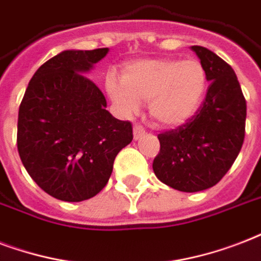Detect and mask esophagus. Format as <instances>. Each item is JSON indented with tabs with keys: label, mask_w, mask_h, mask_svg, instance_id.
<instances>
[{
	"label": "esophagus",
	"mask_w": 261,
	"mask_h": 261,
	"mask_svg": "<svg viewBox=\"0 0 261 261\" xmlns=\"http://www.w3.org/2000/svg\"><path fill=\"white\" fill-rule=\"evenodd\" d=\"M145 135V130L143 126L140 125H135L133 126V137H135V140H139L140 137H143Z\"/></svg>",
	"instance_id": "obj_1"
}]
</instances>
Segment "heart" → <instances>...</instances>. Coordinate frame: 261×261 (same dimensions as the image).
<instances>
[{
    "mask_svg": "<svg viewBox=\"0 0 261 261\" xmlns=\"http://www.w3.org/2000/svg\"><path fill=\"white\" fill-rule=\"evenodd\" d=\"M207 87V69L196 58H143L126 64L121 80L106 79V91L121 114L135 116L141 102H148L151 117L166 128L193 117Z\"/></svg>",
    "mask_w": 261,
    "mask_h": 261,
    "instance_id": "b5f03b06",
    "label": "heart"
}]
</instances>
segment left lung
Listing matches in <instances>:
<instances>
[{
    "label": "left lung",
    "mask_w": 261,
    "mask_h": 261,
    "mask_svg": "<svg viewBox=\"0 0 261 261\" xmlns=\"http://www.w3.org/2000/svg\"><path fill=\"white\" fill-rule=\"evenodd\" d=\"M208 74L207 95L191 120L158 136L152 169L159 181L181 192L214 187L229 171L245 137L246 102L233 68L201 46H192Z\"/></svg>",
    "instance_id": "1"
}]
</instances>
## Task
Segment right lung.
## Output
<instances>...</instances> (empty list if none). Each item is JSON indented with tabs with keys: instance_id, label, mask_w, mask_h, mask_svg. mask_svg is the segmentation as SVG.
<instances>
[{
	"instance_id": "obj_1",
	"label": "right lung",
	"mask_w": 261,
	"mask_h": 261,
	"mask_svg": "<svg viewBox=\"0 0 261 261\" xmlns=\"http://www.w3.org/2000/svg\"><path fill=\"white\" fill-rule=\"evenodd\" d=\"M109 48L64 50L28 83L19 109L17 149L31 178L62 201L102 191L117 153L132 141V125L106 110V98L86 77Z\"/></svg>"
}]
</instances>
